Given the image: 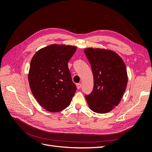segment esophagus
Segmentation results:
<instances>
[{
  "instance_id": "1",
  "label": "esophagus",
  "mask_w": 152,
  "mask_h": 152,
  "mask_svg": "<svg viewBox=\"0 0 152 152\" xmlns=\"http://www.w3.org/2000/svg\"><path fill=\"white\" fill-rule=\"evenodd\" d=\"M77 88L78 89H79L80 87H81V84H80V83H78V84H77Z\"/></svg>"
}]
</instances>
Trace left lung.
<instances>
[{
    "mask_svg": "<svg viewBox=\"0 0 152 152\" xmlns=\"http://www.w3.org/2000/svg\"><path fill=\"white\" fill-rule=\"evenodd\" d=\"M84 53L91 64L94 87L85 98L93 112L105 113L117 106L126 91L127 75L122 59L112 50L87 48Z\"/></svg>",
    "mask_w": 152,
    "mask_h": 152,
    "instance_id": "left-lung-1",
    "label": "left lung"
}]
</instances>
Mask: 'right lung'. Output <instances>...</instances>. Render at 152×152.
<instances>
[{"label":"right lung","instance_id":"obj_1","mask_svg":"<svg viewBox=\"0 0 152 152\" xmlns=\"http://www.w3.org/2000/svg\"><path fill=\"white\" fill-rule=\"evenodd\" d=\"M75 46L52 44L39 50L32 58L28 82L39 104L50 112H58L70 105L77 91L68 63Z\"/></svg>","mask_w":152,"mask_h":152}]
</instances>
